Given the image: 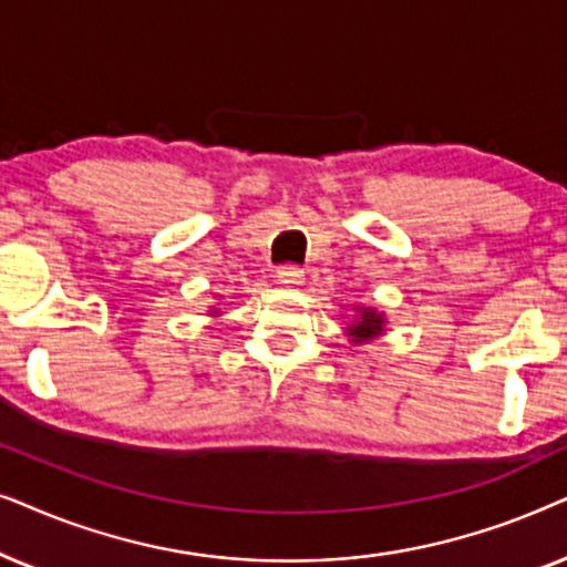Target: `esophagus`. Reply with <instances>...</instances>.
Returning a JSON list of instances; mask_svg holds the SVG:
<instances>
[{
  "label": "esophagus",
  "instance_id": "obj_1",
  "mask_svg": "<svg viewBox=\"0 0 567 567\" xmlns=\"http://www.w3.org/2000/svg\"><path fill=\"white\" fill-rule=\"evenodd\" d=\"M277 279L282 285H288V288H296V285H303L306 271L298 264H282V267H277Z\"/></svg>",
  "mask_w": 567,
  "mask_h": 567
}]
</instances>
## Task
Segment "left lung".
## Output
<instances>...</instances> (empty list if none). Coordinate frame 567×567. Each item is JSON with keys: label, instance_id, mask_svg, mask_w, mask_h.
<instances>
[{"label": "left lung", "instance_id": "left-lung-1", "mask_svg": "<svg viewBox=\"0 0 567 567\" xmlns=\"http://www.w3.org/2000/svg\"><path fill=\"white\" fill-rule=\"evenodd\" d=\"M381 327H383V319H381L379 313L360 311V321L352 323L350 331H352L354 337H358V342H360V339H365V337H371V334H379Z\"/></svg>", "mask_w": 567, "mask_h": 567}]
</instances>
